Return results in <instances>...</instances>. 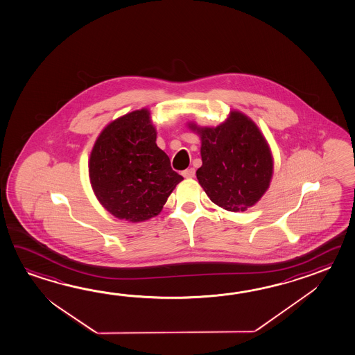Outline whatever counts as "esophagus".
Masks as SVG:
<instances>
[{
  "mask_svg": "<svg viewBox=\"0 0 355 355\" xmlns=\"http://www.w3.org/2000/svg\"><path fill=\"white\" fill-rule=\"evenodd\" d=\"M181 175L184 176V178H187V179H191V178H194L195 176V168L194 167H190V168H187V170H184Z\"/></svg>",
  "mask_w": 355,
  "mask_h": 355,
  "instance_id": "34e87169",
  "label": "esophagus"
}]
</instances>
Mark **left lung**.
I'll return each mask as SVG.
<instances>
[{
    "label": "left lung",
    "mask_w": 355,
    "mask_h": 355,
    "mask_svg": "<svg viewBox=\"0 0 355 355\" xmlns=\"http://www.w3.org/2000/svg\"><path fill=\"white\" fill-rule=\"evenodd\" d=\"M191 128L202 139V165L196 178L210 200L230 211L254 205L268 188L273 168L270 148L257 125L232 112L216 128Z\"/></svg>",
    "instance_id": "8db88e82"
}]
</instances>
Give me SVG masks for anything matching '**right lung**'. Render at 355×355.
Here are the masks:
<instances>
[{
  "mask_svg": "<svg viewBox=\"0 0 355 355\" xmlns=\"http://www.w3.org/2000/svg\"><path fill=\"white\" fill-rule=\"evenodd\" d=\"M89 176L101 204L116 218L133 223L157 216L182 180L156 145L147 110L105 127L92 150Z\"/></svg>",
  "mask_w": 355,
  "mask_h": 355,
  "instance_id": "1",
  "label": "right lung"
}]
</instances>
